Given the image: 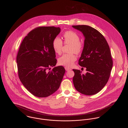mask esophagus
Wrapping results in <instances>:
<instances>
[{"label":"esophagus","mask_w":128,"mask_h":128,"mask_svg":"<svg viewBox=\"0 0 128 128\" xmlns=\"http://www.w3.org/2000/svg\"><path fill=\"white\" fill-rule=\"evenodd\" d=\"M65 70L66 71H70V70H71V69L69 68H68V67H65Z\"/></svg>","instance_id":"34e87169"}]
</instances>
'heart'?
I'll return each instance as SVG.
<instances>
[{"label": "heart", "mask_w": 128, "mask_h": 128, "mask_svg": "<svg viewBox=\"0 0 128 128\" xmlns=\"http://www.w3.org/2000/svg\"><path fill=\"white\" fill-rule=\"evenodd\" d=\"M63 36L64 44H70L71 46L70 52H74L77 54H80L83 50L84 45L80 42V36L73 31H66ZM63 42L60 38L56 37L54 38L52 42V46L56 53L60 54ZM76 59V56L73 53L65 54L58 58V64L61 66L70 67L74 64Z\"/></svg>", "instance_id": "heart-1"}]
</instances>
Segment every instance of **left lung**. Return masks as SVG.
I'll list each match as a JSON object with an SVG mask.
<instances>
[{
  "label": "left lung",
  "mask_w": 128,
  "mask_h": 128,
  "mask_svg": "<svg viewBox=\"0 0 128 128\" xmlns=\"http://www.w3.org/2000/svg\"><path fill=\"white\" fill-rule=\"evenodd\" d=\"M84 36V46L79 64L86 68V74L73 70V82L76 90L86 95L99 92L108 80L113 62L110 47L104 36L96 29L84 25H73Z\"/></svg>",
  "instance_id": "left-lung-1"
}]
</instances>
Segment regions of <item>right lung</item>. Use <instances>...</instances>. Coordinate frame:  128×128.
Listing matches in <instances>:
<instances>
[{"label": "right lung", "instance_id": "1", "mask_svg": "<svg viewBox=\"0 0 128 128\" xmlns=\"http://www.w3.org/2000/svg\"><path fill=\"white\" fill-rule=\"evenodd\" d=\"M60 31V27H38L22 42L16 56L19 78L33 95L46 97L58 90L66 70L56 66L57 59L52 42ZM51 67L54 68L50 71Z\"/></svg>", "mask_w": 128, "mask_h": 128}]
</instances>
